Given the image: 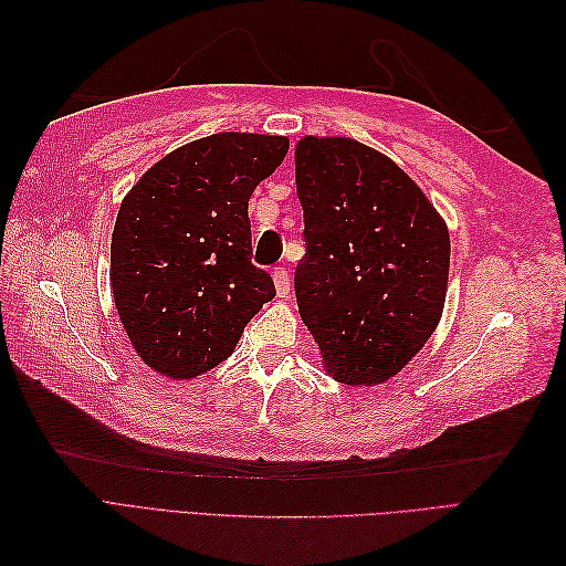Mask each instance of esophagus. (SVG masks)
<instances>
[{
	"instance_id": "esophagus-1",
	"label": "esophagus",
	"mask_w": 566,
	"mask_h": 566,
	"mask_svg": "<svg viewBox=\"0 0 566 566\" xmlns=\"http://www.w3.org/2000/svg\"><path fill=\"white\" fill-rule=\"evenodd\" d=\"M273 285H276V295L285 297L290 293V273L285 269L273 271Z\"/></svg>"
}]
</instances>
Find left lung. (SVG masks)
Returning <instances> with one entry per match:
<instances>
[{
    "mask_svg": "<svg viewBox=\"0 0 566 566\" xmlns=\"http://www.w3.org/2000/svg\"><path fill=\"white\" fill-rule=\"evenodd\" d=\"M295 181L306 245L295 271L300 316L333 380L382 385L439 325L447 221L397 163L349 136H302Z\"/></svg>",
    "mask_w": 566,
    "mask_h": 566,
    "instance_id": "8db88e82",
    "label": "left lung"
}]
</instances>
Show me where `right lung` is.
I'll use <instances>...</instances> for the list:
<instances>
[{
	"label": "right lung",
	"instance_id": "1",
	"mask_svg": "<svg viewBox=\"0 0 566 566\" xmlns=\"http://www.w3.org/2000/svg\"><path fill=\"white\" fill-rule=\"evenodd\" d=\"M285 136L219 132L179 146L117 210L111 290L150 370L193 380L229 358L276 287L252 264L248 200L276 172Z\"/></svg>",
	"mask_w": 566,
	"mask_h": 566
}]
</instances>
